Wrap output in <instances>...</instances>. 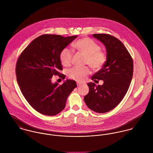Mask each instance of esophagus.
<instances>
[{"mask_svg":"<svg viewBox=\"0 0 153 153\" xmlns=\"http://www.w3.org/2000/svg\"><path fill=\"white\" fill-rule=\"evenodd\" d=\"M76 84H77V86H78V87H79V86L82 85L83 84L81 83V82H78L76 83Z\"/></svg>","mask_w":153,"mask_h":153,"instance_id":"34e87169","label":"esophagus"}]
</instances>
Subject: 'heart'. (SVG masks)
<instances>
[{
    "label": "heart",
    "mask_w": 153,
    "mask_h": 153,
    "mask_svg": "<svg viewBox=\"0 0 153 153\" xmlns=\"http://www.w3.org/2000/svg\"><path fill=\"white\" fill-rule=\"evenodd\" d=\"M73 47L79 53L86 56L85 64H88L94 71L100 70L107 62V55L101 50L98 44L88 38H81L76 41ZM73 53L68 48L63 49L59 55L60 61L65 66L72 63ZM91 71L88 67H74L68 71V76L77 81H84Z\"/></svg>",
    "instance_id": "obj_1"
}]
</instances>
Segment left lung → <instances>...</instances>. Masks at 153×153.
<instances>
[{"instance_id": "8db88e82", "label": "left lung", "mask_w": 153, "mask_h": 153, "mask_svg": "<svg viewBox=\"0 0 153 153\" xmlns=\"http://www.w3.org/2000/svg\"><path fill=\"white\" fill-rule=\"evenodd\" d=\"M92 36L104 45L107 62L91 77L95 83L100 79L102 86L88 83L89 92L84 101L89 109L105 113L115 108L123 100L129 87L133 75V61L130 53L117 38L108 34H93Z\"/></svg>"}]
</instances>
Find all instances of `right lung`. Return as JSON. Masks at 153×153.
I'll return each instance as SVG.
<instances>
[{"instance_id":"1","label":"right lung","mask_w":153,"mask_h":153,"mask_svg":"<svg viewBox=\"0 0 153 153\" xmlns=\"http://www.w3.org/2000/svg\"><path fill=\"white\" fill-rule=\"evenodd\" d=\"M76 38L41 35L23 50L17 61L16 78L22 94L30 106L42 114L53 116L61 112L67 98L77 86L71 79L61 85L51 82L53 75L65 78L59 72L62 70L59 55Z\"/></svg>"}]
</instances>
